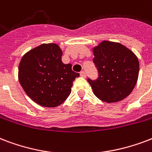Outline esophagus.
Instances as JSON below:
<instances>
[{
  "label": "esophagus",
  "mask_w": 152,
  "mask_h": 152,
  "mask_svg": "<svg viewBox=\"0 0 152 152\" xmlns=\"http://www.w3.org/2000/svg\"><path fill=\"white\" fill-rule=\"evenodd\" d=\"M80 76L81 77H84V78H85V77H86V73H85V72H84V71H81L80 72Z\"/></svg>",
  "instance_id": "1"
}]
</instances>
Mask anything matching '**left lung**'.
<instances>
[{"label": "left lung", "instance_id": "left-lung-1", "mask_svg": "<svg viewBox=\"0 0 152 152\" xmlns=\"http://www.w3.org/2000/svg\"><path fill=\"white\" fill-rule=\"evenodd\" d=\"M92 52L99 77L88 81L95 96L108 104L128 96L137 83L140 71L135 53L120 43L107 40L94 47Z\"/></svg>", "mask_w": 152, "mask_h": 152}]
</instances>
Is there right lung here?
<instances>
[{"label": "right lung", "mask_w": 152, "mask_h": 152, "mask_svg": "<svg viewBox=\"0 0 152 152\" xmlns=\"http://www.w3.org/2000/svg\"><path fill=\"white\" fill-rule=\"evenodd\" d=\"M62 50L56 44H42L23 56L18 80L25 93L35 103L46 107L61 105L71 93L74 80L80 74L71 64L61 61Z\"/></svg>", "instance_id": "obj_1"}]
</instances>
